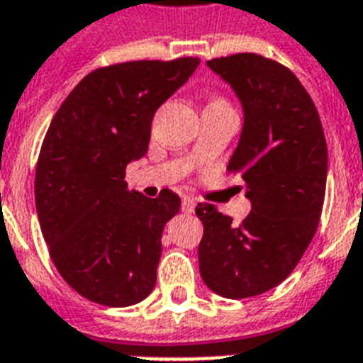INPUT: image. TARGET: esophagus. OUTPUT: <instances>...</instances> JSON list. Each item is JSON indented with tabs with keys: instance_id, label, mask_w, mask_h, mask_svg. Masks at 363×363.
Returning <instances> with one entry per match:
<instances>
[{
	"instance_id": "esophagus-1",
	"label": "esophagus",
	"mask_w": 363,
	"mask_h": 363,
	"mask_svg": "<svg viewBox=\"0 0 363 363\" xmlns=\"http://www.w3.org/2000/svg\"><path fill=\"white\" fill-rule=\"evenodd\" d=\"M196 211V201L186 197L184 201H182V212H186V214H191V212Z\"/></svg>"
}]
</instances>
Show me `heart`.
I'll use <instances>...</instances> for the list:
<instances>
[{
  "instance_id": "obj_1",
  "label": "heart",
  "mask_w": 363,
  "mask_h": 363,
  "mask_svg": "<svg viewBox=\"0 0 363 363\" xmlns=\"http://www.w3.org/2000/svg\"><path fill=\"white\" fill-rule=\"evenodd\" d=\"M216 102H222V100H216Z\"/></svg>"
}]
</instances>
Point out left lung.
<instances>
[{"mask_svg": "<svg viewBox=\"0 0 363 363\" xmlns=\"http://www.w3.org/2000/svg\"><path fill=\"white\" fill-rule=\"evenodd\" d=\"M242 106L228 164L252 211L240 225L199 203V272L211 291L248 298L279 285L308 250L325 203L328 151L313 100L284 65L257 54L207 61Z\"/></svg>", "mask_w": 363, "mask_h": 363, "instance_id": "left-lung-1", "label": "left lung"}]
</instances>
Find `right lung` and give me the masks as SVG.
<instances>
[{"instance_id": "right-lung-1", "label": "right lung", "mask_w": 363, "mask_h": 363, "mask_svg": "<svg viewBox=\"0 0 363 363\" xmlns=\"http://www.w3.org/2000/svg\"><path fill=\"white\" fill-rule=\"evenodd\" d=\"M197 65L181 57L99 69L50 123L35 173L38 222L59 274L91 302L126 308L155 289L162 231L181 197L130 191L125 169L147 155L156 110Z\"/></svg>"}]
</instances>
